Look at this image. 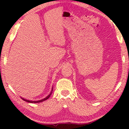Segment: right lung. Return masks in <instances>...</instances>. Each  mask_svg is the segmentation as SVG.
Here are the masks:
<instances>
[{"instance_id": "obj_1", "label": "right lung", "mask_w": 129, "mask_h": 129, "mask_svg": "<svg viewBox=\"0 0 129 129\" xmlns=\"http://www.w3.org/2000/svg\"><path fill=\"white\" fill-rule=\"evenodd\" d=\"M52 91H53V87H52V90H51V91H50V94H49L48 96H47V97H46L45 98L43 99H41V100H36V101H32V100H29L25 99L23 98H22V97H20V98H21V99H23V100H24V101H26V102H29V103H40V102H42L45 101V100H46L48 99L49 98V97L50 96L51 94H52Z\"/></svg>"}]
</instances>
